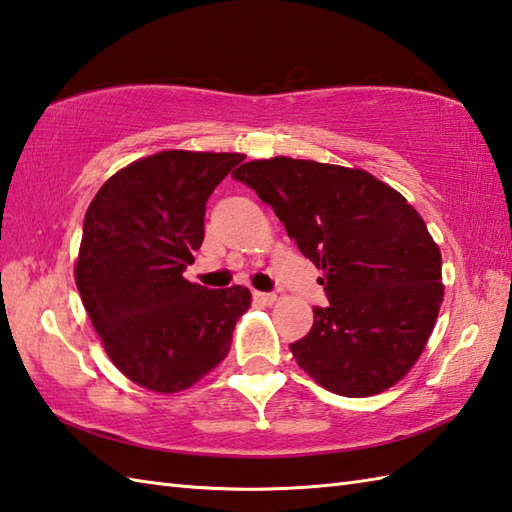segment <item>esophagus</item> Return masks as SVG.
Listing matches in <instances>:
<instances>
[{
    "label": "esophagus",
    "instance_id": "obj_1",
    "mask_svg": "<svg viewBox=\"0 0 512 512\" xmlns=\"http://www.w3.org/2000/svg\"><path fill=\"white\" fill-rule=\"evenodd\" d=\"M253 299L257 303H262V306H273V303L277 301V295H273V292H253Z\"/></svg>",
    "mask_w": 512,
    "mask_h": 512
}]
</instances>
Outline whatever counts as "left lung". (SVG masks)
<instances>
[{"mask_svg":"<svg viewBox=\"0 0 512 512\" xmlns=\"http://www.w3.org/2000/svg\"><path fill=\"white\" fill-rule=\"evenodd\" d=\"M323 270L330 306L290 345L303 372L347 398L396 385L436 325L442 257L418 211L363 169L270 158L235 169Z\"/></svg>","mask_w":512,"mask_h":512,"instance_id":"8db88e82","label":"left lung"}]
</instances>
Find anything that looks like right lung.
Masks as SVG:
<instances>
[{
    "label": "right lung",
    "instance_id": "1",
    "mask_svg": "<svg viewBox=\"0 0 512 512\" xmlns=\"http://www.w3.org/2000/svg\"><path fill=\"white\" fill-rule=\"evenodd\" d=\"M242 160L160 151L114 173L88 206L76 288L107 356L140 387L187 389L231 350L248 288L209 290L182 273L202 246L206 200Z\"/></svg>",
    "mask_w": 512,
    "mask_h": 512
}]
</instances>
